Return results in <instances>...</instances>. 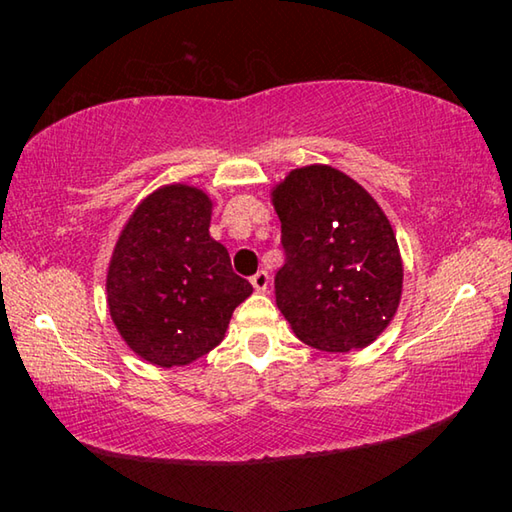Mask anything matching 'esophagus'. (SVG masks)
<instances>
[{
    "instance_id": "1",
    "label": "esophagus",
    "mask_w": 512,
    "mask_h": 512,
    "mask_svg": "<svg viewBox=\"0 0 512 512\" xmlns=\"http://www.w3.org/2000/svg\"><path fill=\"white\" fill-rule=\"evenodd\" d=\"M250 284H253V289L257 293H264L268 289V273L266 271H259L253 277H250Z\"/></svg>"
}]
</instances>
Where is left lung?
Instances as JSON below:
<instances>
[{"label": "left lung", "mask_w": 512, "mask_h": 512, "mask_svg": "<svg viewBox=\"0 0 512 512\" xmlns=\"http://www.w3.org/2000/svg\"><path fill=\"white\" fill-rule=\"evenodd\" d=\"M287 262L275 300L293 334L320 352L368 348L391 325L404 264L391 221L348 173L329 164L291 169L273 185Z\"/></svg>", "instance_id": "obj_1"}]
</instances>
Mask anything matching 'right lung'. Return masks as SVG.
Listing matches in <instances>:
<instances>
[{
    "label": "right lung",
    "instance_id": "obj_1",
    "mask_svg": "<svg viewBox=\"0 0 512 512\" xmlns=\"http://www.w3.org/2000/svg\"><path fill=\"white\" fill-rule=\"evenodd\" d=\"M212 198L187 183L142 198L121 228L106 273L112 323L137 357L187 366L223 341L253 287L210 237Z\"/></svg>",
    "mask_w": 512,
    "mask_h": 512
}]
</instances>
